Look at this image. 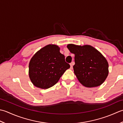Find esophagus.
<instances>
[{
    "label": "esophagus",
    "instance_id": "esophagus-1",
    "mask_svg": "<svg viewBox=\"0 0 123 123\" xmlns=\"http://www.w3.org/2000/svg\"><path fill=\"white\" fill-rule=\"evenodd\" d=\"M74 65V62H72L70 64V66H71V67H70V68H71V69L73 68V66Z\"/></svg>",
    "mask_w": 123,
    "mask_h": 123
}]
</instances>
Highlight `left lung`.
<instances>
[{"instance_id": "1", "label": "left lung", "mask_w": 123, "mask_h": 123, "mask_svg": "<svg viewBox=\"0 0 123 123\" xmlns=\"http://www.w3.org/2000/svg\"><path fill=\"white\" fill-rule=\"evenodd\" d=\"M70 52L75 55L74 74L79 82L87 87L98 86L108 75V63L100 52L90 45H67Z\"/></svg>"}]
</instances>
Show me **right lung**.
I'll return each mask as SVG.
<instances>
[{
    "label": "right lung",
    "mask_w": 123,
    "mask_h": 123,
    "mask_svg": "<svg viewBox=\"0 0 123 123\" xmlns=\"http://www.w3.org/2000/svg\"><path fill=\"white\" fill-rule=\"evenodd\" d=\"M70 65L65 62L60 48L48 44L37 51L29 62V77L34 86L48 89L56 84Z\"/></svg>",
    "instance_id": "obj_1"
}]
</instances>
